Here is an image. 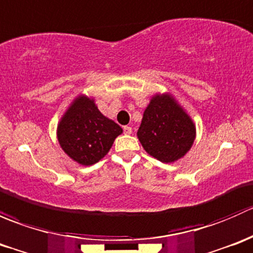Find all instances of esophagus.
<instances>
[{
	"label": "esophagus",
	"instance_id": "esophagus-1",
	"mask_svg": "<svg viewBox=\"0 0 253 253\" xmlns=\"http://www.w3.org/2000/svg\"><path fill=\"white\" fill-rule=\"evenodd\" d=\"M124 132L126 134H131L132 133V127H129V126H125L124 127Z\"/></svg>",
	"mask_w": 253,
	"mask_h": 253
}]
</instances>
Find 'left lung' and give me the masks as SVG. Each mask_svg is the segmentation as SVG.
<instances>
[{"label": "left lung", "mask_w": 253, "mask_h": 253, "mask_svg": "<svg viewBox=\"0 0 253 253\" xmlns=\"http://www.w3.org/2000/svg\"><path fill=\"white\" fill-rule=\"evenodd\" d=\"M137 136L148 154L163 163H174L191 149L196 127L174 98L163 94L150 100Z\"/></svg>", "instance_id": "8db88e82"}]
</instances>
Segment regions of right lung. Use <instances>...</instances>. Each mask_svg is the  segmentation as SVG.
<instances>
[{"instance_id":"1","label":"right lung","mask_w":253,"mask_h":253,"mask_svg":"<svg viewBox=\"0 0 253 253\" xmlns=\"http://www.w3.org/2000/svg\"><path fill=\"white\" fill-rule=\"evenodd\" d=\"M122 128L104 116L93 99L81 95L61 119L57 138L63 152L82 165H93L110 150Z\"/></svg>"}]
</instances>
